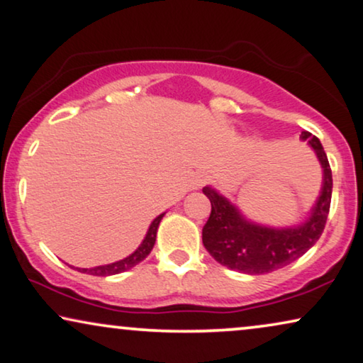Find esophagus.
Returning a JSON list of instances; mask_svg holds the SVG:
<instances>
[{"mask_svg": "<svg viewBox=\"0 0 363 363\" xmlns=\"http://www.w3.org/2000/svg\"><path fill=\"white\" fill-rule=\"evenodd\" d=\"M207 182H208V176L203 174V172H199V174L194 176L192 187H194V189H201V187L206 186Z\"/></svg>", "mask_w": 363, "mask_h": 363, "instance_id": "obj_1", "label": "esophagus"}]
</instances>
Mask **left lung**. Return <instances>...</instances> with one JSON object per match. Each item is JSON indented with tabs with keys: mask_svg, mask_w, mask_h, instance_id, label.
I'll return each instance as SVG.
<instances>
[{
	"mask_svg": "<svg viewBox=\"0 0 363 363\" xmlns=\"http://www.w3.org/2000/svg\"><path fill=\"white\" fill-rule=\"evenodd\" d=\"M318 155L324 169L323 191L309 220L299 227H259L245 220L225 197L211 187L202 192L211 201V217L202 228V242L207 252L223 267L247 274H264L293 263L318 242L328 222L333 197V171L328 155L318 138L309 131L301 133Z\"/></svg>",
	"mask_w": 363,
	"mask_h": 363,
	"instance_id": "8db88e82",
	"label": "left lung"
}]
</instances>
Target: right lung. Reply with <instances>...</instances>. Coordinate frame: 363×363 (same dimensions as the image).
<instances>
[{"label":"right lung","mask_w":363,"mask_h":363,"mask_svg":"<svg viewBox=\"0 0 363 363\" xmlns=\"http://www.w3.org/2000/svg\"><path fill=\"white\" fill-rule=\"evenodd\" d=\"M162 217H164V213H161V216H157L155 220H152V223L150 225V230H147L145 240H143V243L140 245V247H138L135 253L130 255V257H126L125 259H120V262L104 264V267L82 268V269L79 268V272L86 273V274H94V277H110V274L123 273V272H126V269L136 267L138 263L143 262V259H145L147 255L151 253L152 247H155L156 232H157V227H160V222H161Z\"/></svg>","instance_id":"right-lung-1"}]
</instances>
